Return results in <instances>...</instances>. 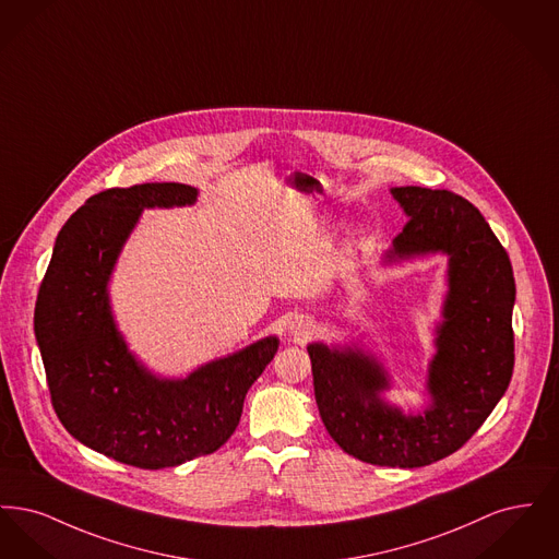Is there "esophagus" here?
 <instances>
[{
  "label": "esophagus",
  "instance_id": "1",
  "mask_svg": "<svg viewBox=\"0 0 559 559\" xmlns=\"http://www.w3.org/2000/svg\"><path fill=\"white\" fill-rule=\"evenodd\" d=\"M292 333L297 340H306L314 333V324L310 320H297L292 326Z\"/></svg>",
  "mask_w": 559,
  "mask_h": 559
}]
</instances>
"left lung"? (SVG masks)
I'll return each mask as SVG.
<instances>
[{"mask_svg":"<svg viewBox=\"0 0 559 559\" xmlns=\"http://www.w3.org/2000/svg\"><path fill=\"white\" fill-rule=\"evenodd\" d=\"M408 222L385 264L449 255V292L427 374L429 404L404 415L381 399L383 365L356 346L310 344L320 419L344 452L381 467H424L459 451L503 399L513 372V270L481 213L451 190L392 188Z\"/></svg>","mask_w":559,"mask_h":559,"instance_id":"obj_1","label":"left lung"}]
</instances>
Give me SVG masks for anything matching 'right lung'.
Masks as SVG:
<instances>
[{
    "mask_svg": "<svg viewBox=\"0 0 559 559\" xmlns=\"http://www.w3.org/2000/svg\"><path fill=\"white\" fill-rule=\"evenodd\" d=\"M197 194L188 185L153 182L90 197L58 233L37 295L35 337L60 424L92 451L140 469L217 451L278 349L272 335L188 377L163 379L117 331L108 281L142 210L192 205Z\"/></svg>",
    "mask_w": 559,
    "mask_h": 559,
    "instance_id": "add662e5",
    "label": "right lung"
}]
</instances>
